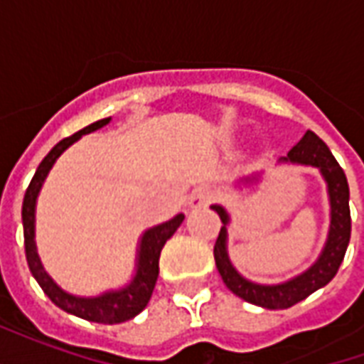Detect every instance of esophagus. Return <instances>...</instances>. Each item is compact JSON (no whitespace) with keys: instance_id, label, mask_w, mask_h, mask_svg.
<instances>
[{"instance_id":"esophagus-1","label":"esophagus","mask_w":364,"mask_h":364,"mask_svg":"<svg viewBox=\"0 0 364 364\" xmlns=\"http://www.w3.org/2000/svg\"><path fill=\"white\" fill-rule=\"evenodd\" d=\"M214 200H216V191L210 189V187H198L191 195L189 206L191 208H205V206H208Z\"/></svg>"}]
</instances>
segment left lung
I'll list each match as a JSON object with an SVG mask.
<instances>
[{
    "mask_svg": "<svg viewBox=\"0 0 364 364\" xmlns=\"http://www.w3.org/2000/svg\"><path fill=\"white\" fill-rule=\"evenodd\" d=\"M282 161H292V164H302V166L318 167L328 181L329 203H331V226H329V236L326 247L321 252L320 259L314 263L306 273L298 274L292 281L282 282V284H255V282L245 281L240 277L237 271L232 267L226 253V224H228V214L222 206L214 205L213 208L218 213L222 220L220 234L214 244V261L216 269L220 273L222 281L236 296L244 298L250 304L269 308V310H284L290 306L298 304L300 300L308 298L321 287H326L339 271V265L345 257L349 237H351V210H349V185L341 166L337 164L333 154L329 151L326 142L320 136L306 130L302 140L292 146L287 158Z\"/></svg>",
    "mask_w": 364,
    "mask_h": 364,
    "instance_id": "left-lung-1",
    "label": "left lung"
}]
</instances>
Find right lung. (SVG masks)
<instances>
[{"mask_svg": "<svg viewBox=\"0 0 364 364\" xmlns=\"http://www.w3.org/2000/svg\"><path fill=\"white\" fill-rule=\"evenodd\" d=\"M109 120L111 119L97 120L90 127L82 128L80 132L60 140L46 154V158L41 161V166L36 167L35 177L31 179V185L27 187V193L23 198V234H25V253H27L31 273L36 279V282L41 284L44 294L50 298L58 308H62L68 314H74L77 318H83V320L97 321V323H120V321L132 320L148 306L156 281H158L161 247L166 245L169 237L173 236L175 230L181 226L183 218H185L183 214H177L173 220L159 224V226L150 228L144 234L140 252H138V271H136L134 281L130 282L127 289L117 290V292H105L97 298H77L58 289L50 277L46 274L35 247V205L38 191L43 187L46 175L50 171V167L54 166V161L58 159L60 154L66 150L68 146H72L75 140H80L83 134H90L97 128L109 124Z\"/></svg>", "mask_w": 364, "mask_h": 364, "instance_id": "right-lung-1", "label": "right lung"}]
</instances>
